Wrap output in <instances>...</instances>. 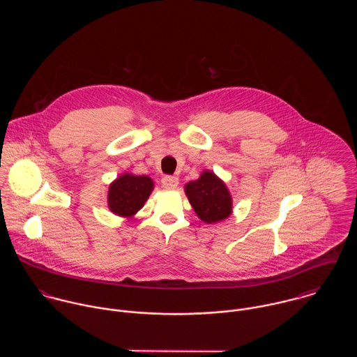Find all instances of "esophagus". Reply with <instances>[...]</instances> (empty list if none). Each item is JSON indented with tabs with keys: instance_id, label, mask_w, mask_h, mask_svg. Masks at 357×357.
Instances as JSON below:
<instances>
[{
	"instance_id": "esophagus-1",
	"label": "esophagus",
	"mask_w": 357,
	"mask_h": 357,
	"mask_svg": "<svg viewBox=\"0 0 357 357\" xmlns=\"http://www.w3.org/2000/svg\"><path fill=\"white\" fill-rule=\"evenodd\" d=\"M160 181H162V187L166 190H173L178 185V178L174 176H165L162 177Z\"/></svg>"
}]
</instances>
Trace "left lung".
I'll return each instance as SVG.
<instances>
[{"mask_svg": "<svg viewBox=\"0 0 357 357\" xmlns=\"http://www.w3.org/2000/svg\"><path fill=\"white\" fill-rule=\"evenodd\" d=\"M185 195L197 215L207 224L225 220L232 213V198L225 183L204 170L195 181L185 184Z\"/></svg>", "mask_w": 357, "mask_h": 357, "instance_id": "obj_1", "label": "left lung"}]
</instances>
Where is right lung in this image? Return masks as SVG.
I'll list each match as a JSON object with an SVG mask.
<instances>
[{
    "mask_svg": "<svg viewBox=\"0 0 357 357\" xmlns=\"http://www.w3.org/2000/svg\"><path fill=\"white\" fill-rule=\"evenodd\" d=\"M153 190L149 176L123 173L109 184L108 208L121 217H133L147 202Z\"/></svg>",
    "mask_w": 357,
    "mask_h": 357,
    "instance_id": "1",
    "label": "right lung"
}]
</instances>
